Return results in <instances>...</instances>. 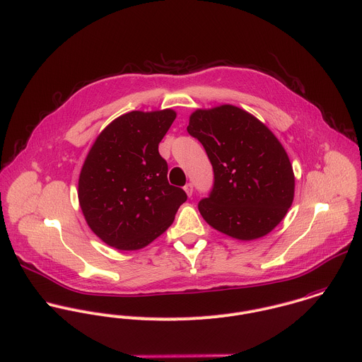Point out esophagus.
I'll list each match as a JSON object with an SVG mask.
<instances>
[{
  "label": "esophagus",
  "instance_id": "obj_1",
  "mask_svg": "<svg viewBox=\"0 0 362 362\" xmlns=\"http://www.w3.org/2000/svg\"><path fill=\"white\" fill-rule=\"evenodd\" d=\"M184 189H185L187 195H188V197H191V195H192V192H194V185H192V182H188V184L184 187Z\"/></svg>",
  "mask_w": 362,
  "mask_h": 362
}]
</instances>
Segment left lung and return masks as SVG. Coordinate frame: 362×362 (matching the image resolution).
<instances>
[{"mask_svg": "<svg viewBox=\"0 0 362 362\" xmlns=\"http://www.w3.org/2000/svg\"><path fill=\"white\" fill-rule=\"evenodd\" d=\"M187 132L204 146L214 168L212 189L198 204L202 218L240 240L274 229L294 197L293 167L274 134L230 105L194 112Z\"/></svg>", "mask_w": 362, "mask_h": 362, "instance_id": "left-lung-1", "label": "left lung"}]
</instances>
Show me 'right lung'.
I'll list each match as a JSON object with an SVG mask.
<instances>
[{"mask_svg": "<svg viewBox=\"0 0 362 362\" xmlns=\"http://www.w3.org/2000/svg\"><path fill=\"white\" fill-rule=\"evenodd\" d=\"M171 109L130 112L92 146L79 177V204L90 229L109 246L136 250L158 238L187 201L170 185L158 144L175 120Z\"/></svg>", "mask_w": 362, "mask_h": 362, "instance_id": "add662e5", "label": "right lung"}]
</instances>
